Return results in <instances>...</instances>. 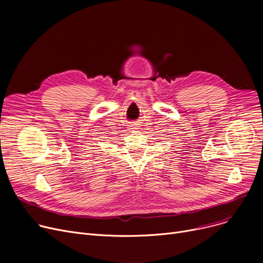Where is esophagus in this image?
Instances as JSON below:
<instances>
[{
	"mask_svg": "<svg viewBox=\"0 0 263 263\" xmlns=\"http://www.w3.org/2000/svg\"><path fill=\"white\" fill-rule=\"evenodd\" d=\"M131 129H137V123H135V122L132 123L131 124Z\"/></svg>",
	"mask_w": 263,
	"mask_h": 263,
	"instance_id": "obj_1",
	"label": "esophagus"
}]
</instances>
